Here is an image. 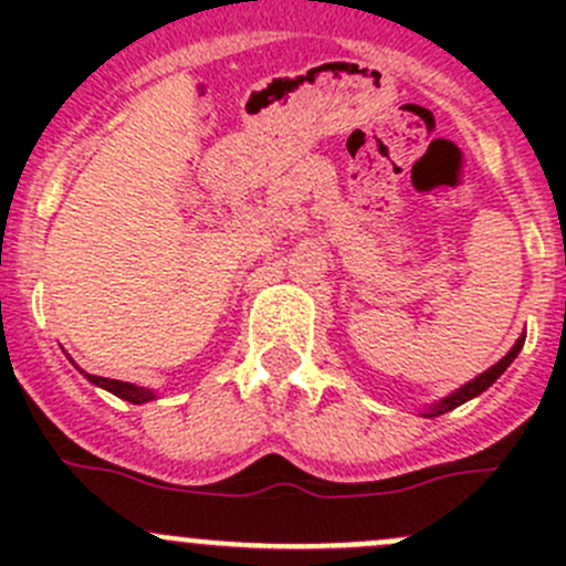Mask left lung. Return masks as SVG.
Masks as SVG:
<instances>
[{
    "label": "left lung",
    "instance_id": "left-lung-1",
    "mask_svg": "<svg viewBox=\"0 0 566 566\" xmlns=\"http://www.w3.org/2000/svg\"><path fill=\"white\" fill-rule=\"evenodd\" d=\"M523 342H526V334L517 336V342H515V345L510 347V353H506V356L501 358V361H495L493 367L484 369L482 375H476V378L468 380L465 386H460V389H454L452 394H447V397L438 399V402L427 405V408H424V410H419V413L424 416V419H436V416L449 413V410L460 408V405H462V402H468V399H473V397H479V394H482V391H488L490 386H493L495 380H499L501 375L506 373V367H510V364L515 361L517 353L523 350Z\"/></svg>",
    "mask_w": 566,
    "mask_h": 566
}]
</instances>
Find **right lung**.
Wrapping results in <instances>:
<instances>
[{"label":"right lung","mask_w":566,"mask_h":566,"mask_svg":"<svg viewBox=\"0 0 566 566\" xmlns=\"http://www.w3.org/2000/svg\"><path fill=\"white\" fill-rule=\"evenodd\" d=\"M71 358V356H67ZM73 364V358H71ZM76 367V364H73ZM78 369V367H76ZM82 373V369H78ZM84 378L90 380L93 386H98V389H106L112 391L114 397L125 399V402H134V405H145V402H153V399H158V394L153 389H145V386H136V384H125V380H108V378H98V375H87L84 373Z\"/></svg>","instance_id":"obj_1"}]
</instances>
